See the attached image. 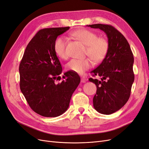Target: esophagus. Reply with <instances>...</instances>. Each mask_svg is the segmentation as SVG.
<instances>
[{
    "instance_id": "34e87169",
    "label": "esophagus",
    "mask_w": 149,
    "mask_h": 149,
    "mask_svg": "<svg viewBox=\"0 0 149 149\" xmlns=\"http://www.w3.org/2000/svg\"><path fill=\"white\" fill-rule=\"evenodd\" d=\"M86 81H87V79L84 76H82V77H81V83H85Z\"/></svg>"
}]
</instances>
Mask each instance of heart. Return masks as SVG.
Listing matches in <instances>:
<instances>
[{"label": "heart", "instance_id": "1", "mask_svg": "<svg viewBox=\"0 0 149 149\" xmlns=\"http://www.w3.org/2000/svg\"><path fill=\"white\" fill-rule=\"evenodd\" d=\"M73 35L87 46L86 54L91 57L83 59H73L68 63V70L78 74H83L93 64V59L96 62H100L104 59L109 50V42L103 37H98L96 33L88 29H81L74 32ZM68 39L60 37L54 43V52L58 57L62 60L68 58L66 47Z\"/></svg>", "mask_w": 149, "mask_h": 149}]
</instances>
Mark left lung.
Here are the masks:
<instances>
[{
  "mask_svg": "<svg viewBox=\"0 0 149 149\" xmlns=\"http://www.w3.org/2000/svg\"><path fill=\"white\" fill-rule=\"evenodd\" d=\"M106 33L109 50L104 59L91 73L101 80L90 78L96 84L93 97L94 109L100 113L111 114L123 107L129 100L134 81V56L127 40L113 26L106 24L89 25Z\"/></svg>",
  "mask_w": 149,
  "mask_h": 149,
  "instance_id": "obj_1",
  "label": "left lung"
}]
</instances>
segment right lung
<instances>
[{
	"instance_id": "1",
	"label": "right lung",
	"mask_w": 149,
	"mask_h": 149,
	"mask_svg": "<svg viewBox=\"0 0 149 149\" xmlns=\"http://www.w3.org/2000/svg\"><path fill=\"white\" fill-rule=\"evenodd\" d=\"M70 26L40 30L26 47L19 65L20 88L29 106L47 118L59 116L68 109L72 94L80 83L79 76L69 71L65 80L59 76L62 67L54 52L58 36Z\"/></svg>"
}]
</instances>
